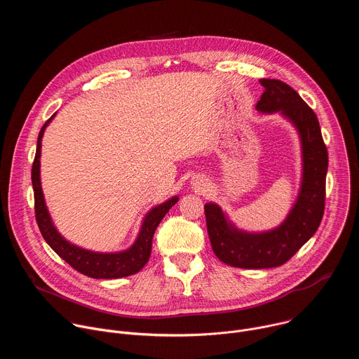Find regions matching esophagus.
<instances>
[{
    "label": "esophagus",
    "instance_id": "34e87169",
    "mask_svg": "<svg viewBox=\"0 0 359 359\" xmlns=\"http://www.w3.org/2000/svg\"><path fill=\"white\" fill-rule=\"evenodd\" d=\"M193 184H196L197 187H200V186H204V182H203V179H200V177H196V179L193 180Z\"/></svg>",
    "mask_w": 359,
    "mask_h": 359
}]
</instances>
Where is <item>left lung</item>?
I'll use <instances>...</instances> for the list:
<instances>
[{
  "mask_svg": "<svg viewBox=\"0 0 359 359\" xmlns=\"http://www.w3.org/2000/svg\"><path fill=\"white\" fill-rule=\"evenodd\" d=\"M264 92L257 108L280 112L297 128L302 147V182L284 223L266 233H245L227 222L215 203L204 204L208 233L217 259L238 269H273L287 263L320 227L325 209L328 151L314 111L285 82L260 79Z\"/></svg>",
  "mask_w": 359,
  "mask_h": 359,
  "instance_id": "left-lung-1",
  "label": "left lung"
}]
</instances>
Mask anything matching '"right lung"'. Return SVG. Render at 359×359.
Returning a JSON list of instances; mask_svg holds the SVG:
<instances>
[{"instance_id": "obj_1", "label": "right lung", "mask_w": 359, "mask_h": 359, "mask_svg": "<svg viewBox=\"0 0 359 359\" xmlns=\"http://www.w3.org/2000/svg\"><path fill=\"white\" fill-rule=\"evenodd\" d=\"M54 116L55 114L45 122V125L42 126L38 135L35 159H34L32 172H31L32 187H34V201H35V219L43 240L72 269H75L81 274L88 276L90 278H122V277L136 274L149 262L150 251H151V240L156 227L159 226L165 215L172 209V206H175L177 203L179 197H172L163 204H159L158 208L151 209L144 217V222L142 224V229L136 241L130 248L125 251L95 252V251H89L71 244L57 231V229L54 227V223L50 222L49 213L45 206L41 180H39L41 139L45 128L50 121H53Z\"/></svg>"}]
</instances>
